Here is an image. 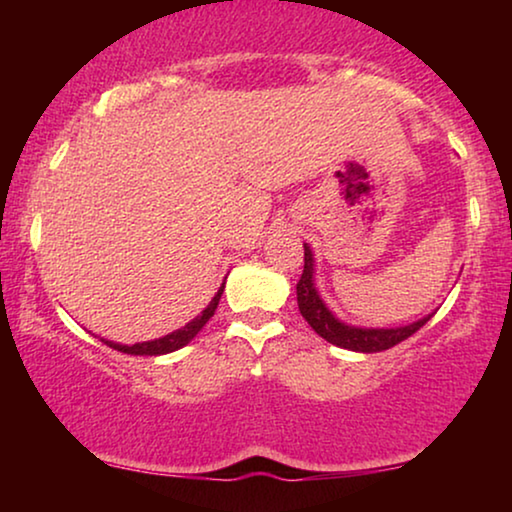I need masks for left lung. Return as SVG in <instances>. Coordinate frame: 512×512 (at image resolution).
<instances>
[{
	"label": "left lung",
	"instance_id": "left-lung-1",
	"mask_svg": "<svg viewBox=\"0 0 512 512\" xmlns=\"http://www.w3.org/2000/svg\"><path fill=\"white\" fill-rule=\"evenodd\" d=\"M298 293V310L303 314L307 324L314 328V333L321 335L326 342H331L335 347L352 349V352H384V349L398 345V342L408 340L412 333H417L433 314H426L424 319L415 321V324L398 326V328H359L349 326L345 321H340L335 314L328 310L321 300L317 286H314V256L312 249L305 244V268L296 284Z\"/></svg>",
	"mask_w": 512,
	"mask_h": 512
}]
</instances>
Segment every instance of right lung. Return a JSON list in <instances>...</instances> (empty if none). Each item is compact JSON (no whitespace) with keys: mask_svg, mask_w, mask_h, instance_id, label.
<instances>
[{"mask_svg":"<svg viewBox=\"0 0 512 512\" xmlns=\"http://www.w3.org/2000/svg\"><path fill=\"white\" fill-rule=\"evenodd\" d=\"M223 286H226V282L221 284V289L216 291V296L212 298V303H209L205 310L198 314V317H195L193 321H188V324L184 328H179V331L165 335V338L149 340V342H137V345H118V342H111V340H102V342H104V345H109L111 349H118V352L135 354V356H160V354L177 352V349L188 345V342H191L195 335L202 331V326H205L207 321L214 317L216 305H219V300H221Z\"/></svg>","mask_w":512,"mask_h":512,"instance_id":"right-lung-1","label":"right lung"}]
</instances>
